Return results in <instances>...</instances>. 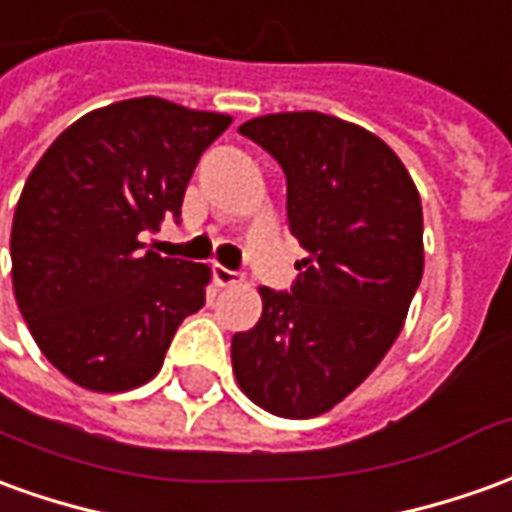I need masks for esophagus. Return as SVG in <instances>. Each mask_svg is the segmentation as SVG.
Returning <instances> with one entry per match:
<instances>
[{"label": "esophagus", "mask_w": 512, "mask_h": 512, "mask_svg": "<svg viewBox=\"0 0 512 512\" xmlns=\"http://www.w3.org/2000/svg\"><path fill=\"white\" fill-rule=\"evenodd\" d=\"M211 276H214V281H217L220 287H231V284L239 281V273H236V270H228V267H222V264H214V267H211Z\"/></svg>", "instance_id": "1"}]
</instances>
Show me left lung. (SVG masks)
<instances>
[{
  "mask_svg": "<svg viewBox=\"0 0 512 512\" xmlns=\"http://www.w3.org/2000/svg\"><path fill=\"white\" fill-rule=\"evenodd\" d=\"M239 133L284 169L287 222L309 256L290 290H259V323L231 340L236 382L262 410L315 418L396 343L424 276L421 197L379 136L337 116L270 114Z\"/></svg>",
  "mask_w": 512,
  "mask_h": 512,
  "instance_id": "8db88e82",
  "label": "left lung"
}]
</instances>
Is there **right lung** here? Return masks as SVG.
<instances>
[{"mask_svg": "<svg viewBox=\"0 0 512 512\" xmlns=\"http://www.w3.org/2000/svg\"><path fill=\"white\" fill-rule=\"evenodd\" d=\"M231 116L158 97L80 116L41 155L10 231L13 292L44 357L74 384L150 382L206 303L209 267L164 259L144 236L181 217L186 183Z\"/></svg>", "mask_w": 512, "mask_h": 512, "instance_id": "right-lung-1", "label": "right lung"}]
</instances>
